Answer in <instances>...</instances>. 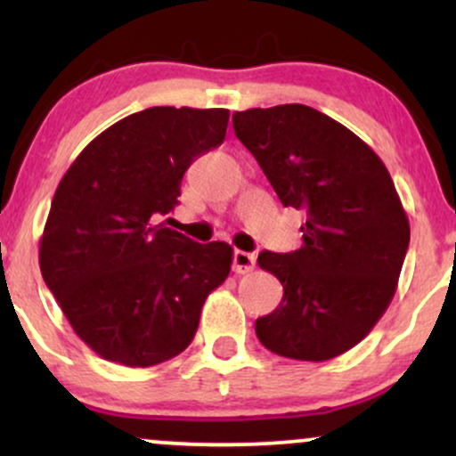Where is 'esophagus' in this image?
<instances>
[{
  "mask_svg": "<svg viewBox=\"0 0 456 456\" xmlns=\"http://www.w3.org/2000/svg\"><path fill=\"white\" fill-rule=\"evenodd\" d=\"M255 268V255L244 253V250H235L233 253V272L235 274H246Z\"/></svg>",
  "mask_w": 456,
  "mask_h": 456,
  "instance_id": "esophagus-1",
  "label": "esophagus"
}]
</instances>
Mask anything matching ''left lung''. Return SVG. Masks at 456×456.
Listing matches in <instances>:
<instances>
[{
	"instance_id": "8db88e82",
	"label": "left lung",
	"mask_w": 456,
	"mask_h": 456,
	"mask_svg": "<svg viewBox=\"0 0 456 456\" xmlns=\"http://www.w3.org/2000/svg\"><path fill=\"white\" fill-rule=\"evenodd\" d=\"M233 130L282 206L306 212L300 248L257 257L282 285L281 305L255 323L257 338L285 358H337L396 291L410 221L395 182L362 139L306 104L235 111Z\"/></svg>"
}]
</instances>
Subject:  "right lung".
<instances>
[{"instance_id":"obj_1","label":"right lung","mask_w":456,"mask_h":456,"mask_svg":"<svg viewBox=\"0 0 456 456\" xmlns=\"http://www.w3.org/2000/svg\"><path fill=\"white\" fill-rule=\"evenodd\" d=\"M227 109L150 107L87 145L57 186L40 272L83 343L145 369L191 345L233 248L159 224L192 160L224 141Z\"/></svg>"}]
</instances>
